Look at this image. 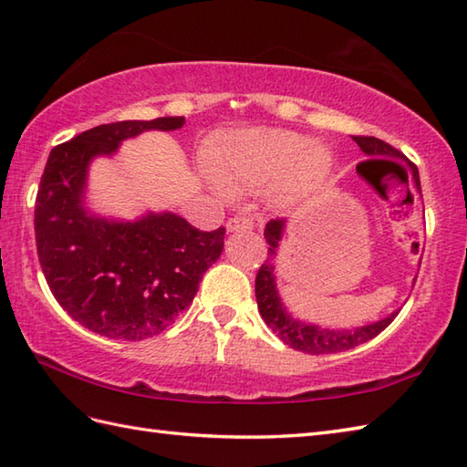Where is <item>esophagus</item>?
<instances>
[{"instance_id": "34e87169", "label": "esophagus", "mask_w": 467, "mask_h": 467, "mask_svg": "<svg viewBox=\"0 0 467 467\" xmlns=\"http://www.w3.org/2000/svg\"><path fill=\"white\" fill-rule=\"evenodd\" d=\"M228 233H243V231H253V221L244 214H236L233 218H228L226 223Z\"/></svg>"}]
</instances>
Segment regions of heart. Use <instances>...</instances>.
Wrapping results in <instances>:
<instances>
[{
  "instance_id": "heart-1",
  "label": "heart",
  "mask_w": 467,
  "mask_h": 467,
  "mask_svg": "<svg viewBox=\"0 0 467 467\" xmlns=\"http://www.w3.org/2000/svg\"><path fill=\"white\" fill-rule=\"evenodd\" d=\"M213 168L218 181L233 191L273 184L275 201L293 204L325 184L333 171V152L299 132L253 128L224 136Z\"/></svg>"
}]
</instances>
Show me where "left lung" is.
<instances>
[{
    "label": "left lung",
    "instance_id": "8db88e82",
    "mask_svg": "<svg viewBox=\"0 0 467 467\" xmlns=\"http://www.w3.org/2000/svg\"><path fill=\"white\" fill-rule=\"evenodd\" d=\"M353 140L359 144L361 150L369 156L385 154V156H398L401 158V152L395 150L393 146L379 140L375 136H353ZM413 184L421 194V184H420V172L415 164L410 162ZM285 221L283 218H273V221L266 223L265 226V239L269 243V251H266V261L261 265L259 273H256L254 279V295H256V305H259V311L263 315L265 323L271 327V329L279 335V339L286 343L296 351L309 353V355H325V353H341L347 349H353V347L367 343L373 337L379 335L385 327L398 317V311L391 313L385 319L377 321L373 325L357 327V329H323V327L317 325H306L293 319V317L286 313L283 306L279 293H276L275 285V253L276 246H279L281 234H283Z\"/></svg>",
    "mask_w": 467,
    "mask_h": 467
}]
</instances>
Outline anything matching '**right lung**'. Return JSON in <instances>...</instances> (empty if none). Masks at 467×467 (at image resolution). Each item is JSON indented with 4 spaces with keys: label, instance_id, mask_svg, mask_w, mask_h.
<instances>
[{
    "label": "right lung",
    "instance_id": "right-lung-1",
    "mask_svg": "<svg viewBox=\"0 0 467 467\" xmlns=\"http://www.w3.org/2000/svg\"><path fill=\"white\" fill-rule=\"evenodd\" d=\"M182 124L184 116L102 124L49 152L36 196L37 259L59 306L98 335L142 341L164 331L223 253L224 226L204 233L172 213L110 223L82 204L94 156L144 130Z\"/></svg>",
    "mask_w": 467,
    "mask_h": 467
}]
</instances>
